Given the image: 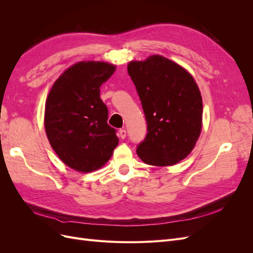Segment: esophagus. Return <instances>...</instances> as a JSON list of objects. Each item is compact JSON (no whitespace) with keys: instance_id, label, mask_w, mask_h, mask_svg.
<instances>
[{"instance_id":"obj_1","label":"esophagus","mask_w":253,"mask_h":253,"mask_svg":"<svg viewBox=\"0 0 253 253\" xmlns=\"http://www.w3.org/2000/svg\"><path fill=\"white\" fill-rule=\"evenodd\" d=\"M119 136L121 137L122 139L126 138V131L125 128H120V129H119Z\"/></svg>"}]
</instances>
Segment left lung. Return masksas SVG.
<instances>
[{"label":"left lung","instance_id":"1","mask_svg":"<svg viewBox=\"0 0 253 253\" xmlns=\"http://www.w3.org/2000/svg\"><path fill=\"white\" fill-rule=\"evenodd\" d=\"M147 120V135L137 145L143 163L173 166L186 158L202 131L203 100L185 68L154 55L127 65Z\"/></svg>","mask_w":253,"mask_h":253}]
</instances>
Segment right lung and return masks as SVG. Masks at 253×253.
<instances>
[{"label":"right lung","instance_id":"obj_1","mask_svg":"<svg viewBox=\"0 0 253 253\" xmlns=\"http://www.w3.org/2000/svg\"><path fill=\"white\" fill-rule=\"evenodd\" d=\"M114 72L115 66L105 62H79L60 76L48 94L44 118L47 138L59 158L76 171L101 168L118 145L100 99V86Z\"/></svg>","mask_w":253,"mask_h":253}]
</instances>
